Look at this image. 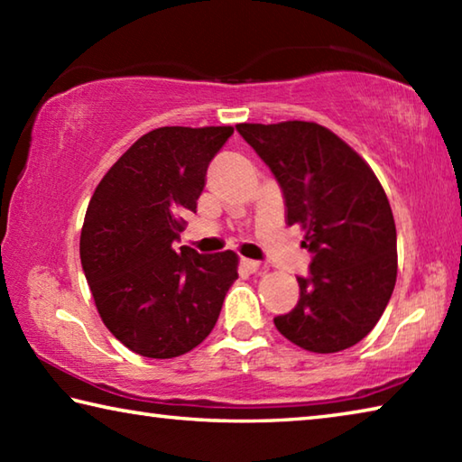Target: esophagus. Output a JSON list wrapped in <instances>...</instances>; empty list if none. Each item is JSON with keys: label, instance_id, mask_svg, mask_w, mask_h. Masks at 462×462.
Here are the masks:
<instances>
[{"label": "esophagus", "instance_id": "obj_1", "mask_svg": "<svg viewBox=\"0 0 462 462\" xmlns=\"http://www.w3.org/2000/svg\"><path fill=\"white\" fill-rule=\"evenodd\" d=\"M242 267H245L248 273H259L261 271V263L253 261V259H242Z\"/></svg>", "mask_w": 462, "mask_h": 462}]
</instances>
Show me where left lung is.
I'll list each match as a JSON object with an SVG mask.
<instances>
[{
    "label": "left lung",
    "instance_id": "left-lung-1",
    "mask_svg": "<svg viewBox=\"0 0 462 462\" xmlns=\"http://www.w3.org/2000/svg\"><path fill=\"white\" fill-rule=\"evenodd\" d=\"M283 191L287 226L306 230L310 275L277 330L310 353H340L369 334L397 277V232L373 169L316 122L238 124Z\"/></svg>",
    "mask_w": 462,
    "mask_h": 462
}]
</instances>
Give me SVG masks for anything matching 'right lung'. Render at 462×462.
Wrapping results in <instances>:
<instances>
[{"label":"right lung","instance_id":"add662e5","mask_svg":"<svg viewBox=\"0 0 462 462\" xmlns=\"http://www.w3.org/2000/svg\"><path fill=\"white\" fill-rule=\"evenodd\" d=\"M232 126H162L140 136L93 191L81 228V264L109 332L132 353L173 358L208 338L238 279L232 250L177 248L183 212H195L208 165Z\"/></svg>","mask_w":462,"mask_h":462}]
</instances>
